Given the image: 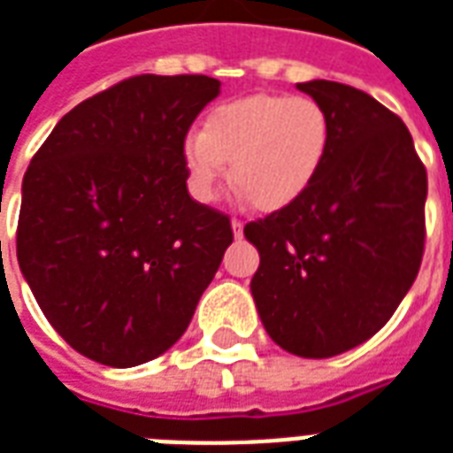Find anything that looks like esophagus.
<instances>
[{
  "mask_svg": "<svg viewBox=\"0 0 453 453\" xmlns=\"http://www.w3.org/2000/svg\"><path fill=\"white\" fill-rule=\"evenodd\" d=\"M242 220H240V218H233V233H235V237H242Z\"/></svg>",
  "mask_w": 453,
  "mask_h": 453,
  "instance_id": "obj_1",
  "label": "esophagus"
}]
</instances>
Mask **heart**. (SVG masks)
I'll use <instances>...</instances> for the list:
<instances>
[{
  "mask_svg": "<svg viewBox=\"0 0 453 453\" xmlns=\"http://www.w3.org/2000/svg\"><path fill=\"white\" fill-rule=\"evenodd\" d=\"M331 146V119L310 96H250L211 110L184 142V170L199 201H211L230 163L233 182L259 211L300 199Z\"/></svg>",
  "mask_w": 453,
  "mask_h": 453,
  "instance_id": "1",
  "label": "heart"
}]
</instances>
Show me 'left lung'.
<instances>
[{
	"instance_id": "obj_1",
	"label": "left lung",
	"mask_w": 453,
	"mask_h": 453,
	"mask_svg": "<svg viewBox=\"0 0 453 453\" xmlns=\"http://www.w3.org/2000/svg\"><path fill=\"white\" fill-rule=\"evenodd\" d=\"M331 119L326 163L307 192L244 226L259 250L252 295L288 353L331 357L391 319L420 271L427 173L401 117L365 90L297 83Z\"/></svg>"
}]
</instances>
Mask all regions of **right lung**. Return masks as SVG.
<instances>
[{
    "label": "right lung",
    "instance_id": "right-lung-1",
    "mask_svg": "<svg viewBox=\"0 0 453 453\" xmlns=\"http://www.w3.org/2000/svg\"><path fill=\"white\" fill-rule=\"evenodd\" d=\"M218 93L201 73L124 79L66 112L26 170L19 266L96 363L134 367L177 343L233 242L184 170L187 132Z\"/></svg>",
    "mask_w": 453,
    "mask_h": 453
}]
</instances>
